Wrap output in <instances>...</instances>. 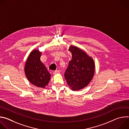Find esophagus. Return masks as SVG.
Instances as JSON below:
<instances>
[{
	"label": "esophagus",
	"instance_id": "1",
	"mask_svg": "<svg viewBox=\"0 0 129 129\" xmlns=\"http://www.w3.org/2000/svg\"><path fill=\"white\" fill-rule=\"evenodd\" d=\"M60 71L59 70H56V71H53V73L54 75H56V74H58V73H60Z\"/></svg>",
	"mask_w": 129,
	"mask_h": 129
}]
</instances>
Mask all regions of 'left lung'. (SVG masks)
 <instances>
[{
	"instance_id": "obj_1",
	"label": "left lung",
	"mask_w": 129,
	"mask_h": 129,
	"mask_svg": "<svg viewBox=\"0 0 129 129\" xmlns=\"http://www.w3.org/2000/svg\"><path fill=\"white\" fill-rule=\"evenodd\" d=\"M69 51L72 59L64 73V77L69 88L77 91L86 87L92 79L95 64L92 57L78 47L71 45Z\"/></svg>"
}]
</instances>
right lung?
I'll return each instance as SVG.
<instances>
[{
    "mask_svg": "<svg viewBox=\"0 0 129 129\" xmlns=\"http://www.w3.org/2000/svg\"><path fill=\"white\" fill-rule=\"evenodd\" d=\"M41 52L38 49L31 51L26 60L24 67L25 76L34 85L44 88L50 79V74L40 60Z\"/></svg>",
    "mask_w": 129,
    "mask_h": 129,
    "instance_id": "right-lung-1",
    "label": "right lung"
}]
</instances>
